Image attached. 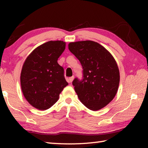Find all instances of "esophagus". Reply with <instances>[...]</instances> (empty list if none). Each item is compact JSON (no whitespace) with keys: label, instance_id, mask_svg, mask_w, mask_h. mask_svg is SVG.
I'll list each match as a JSON object with an SVG mask.
<instances>
[{"label":"esophagus","instance_id":"esophagus-1","mask_svg":"<svg viewBox=\"0 0 148 148\" xmlns=\"http://www.w3.org/2000/svg\"><path fill=\"white\" fill-rule=\"evenodd\" d=\"M74 76L70 77V78H69V83H72V81H73V79H74Z\"/></svg>","mask_w":148,"mask_h":148}]
</instances>
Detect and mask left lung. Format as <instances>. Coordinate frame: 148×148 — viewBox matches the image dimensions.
I'll return each mask as SVG.
<instances>
[{"label": "left lung", "instance_id": "8db88e82", "mask_svg": "<svg viewBox=\"0 0 148 148\" xmlns=\"http://www.w3.org/2000/svg\"><path fill=\"white\" fill-rule=\"evenodd\" d=\"M69 49L81 62L84 79L72 84L79 101L87 108L97 111L116 96L119 84V71L116 60L97 42L78 41L69 44Z\"/></svg>", "mask_w": 148, "mask_h": 148}]
</instances>
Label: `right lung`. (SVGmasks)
Wrapping results in <instances>:
<instances>
[{
    "label": "right lung",
    "instance_id": "obj_1",
    "mask_svg": "<svg viewBox=\"0 0 148 148\" xmlns=\"http://www.w3.org/2000/svg\"><path fill=\"white\" fill-rule=\"evenodd\" d=\"M65 47L63 41L47 42L35 48L24 62L20 76L21 90L27 102L35 108L49 109L68 86L64 69L57 62Z\"/></svg>",
    "mask_w": 148,
    "mask_h": 148
}]
</instances>
